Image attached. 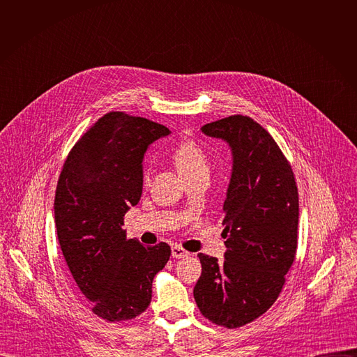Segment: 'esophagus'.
<instances>
[{
	"mask_svg": "<svg viewBox=\"0 0 357 357\" xmlns=\"http://www.w3.org/2000/svg\"><path fill=\"white\" fill-rule=\"evenodd\" d=\"M189 256V251L183 250L181 245H172V257L174 259H185Z\"/></svg>",
	"mask_w": 357,
	"mask_h": 357,
	"instance_id": "obj_1",
	"label": "esophagus"
}]
</instances>
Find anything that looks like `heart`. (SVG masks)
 Masks as SVG:
<instances>
[{
	"mask_svg": "<svg viewBox=\"0 0 357 357\" xmlns=\"http://www.w3.org/2000/svg\"><path fill=\"white\" fill-rule=\"evenodd\" d=\"M174 160L179 172L188 178L200 172H209V158L195 141H183L174 151ZM149 169L144 174V182H149Z\"/></svg>",
	"mask_w": 357,
	"mask_h": 357,
	"instance_id": "b5f03b06",
	"label": "heart"
}]
</instances>
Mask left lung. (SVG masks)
Listing matches in <instances>:
<instances>
[{"instance_id": "8db88e82", "label": "left lung", "mask_w": 357, "mask_h": 357, "mask_svg": "<svg viewBox=\"0 0 357 357\" xmlns=\"http://www.w3.org/2000/svg\"><path fill=\"white\" fill-rule=\"evenodd\" d=\"M200 130L227 142L233 165L223 203L225 261L197 254L193 296L203 317L233 329L261 317L282 289L296 252L298 189L280 146L252 119L230 116Z\"/></svg>"}]
</instances>
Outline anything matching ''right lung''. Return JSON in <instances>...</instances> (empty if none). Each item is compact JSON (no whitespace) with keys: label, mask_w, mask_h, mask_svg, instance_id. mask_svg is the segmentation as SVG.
Masks as SVG:
<instances>
[{"label":"right lung","mask_w":357,"mask_h":357,"mask_svg":"<svg viewBox=\"0 0 357 357\" xmlns=\"http://www.w3.org/2000/svg\"><path fill=\"white\" fill-rule=\"evenodd\" d=\"M171 131L158 123L112 112L69 152L55 195L58 240L72 277L93 314L128 321L151 302L152 280L171 247L127 238L124 216L141 199L148 146Z\"/></svg>","instance_id":"1"}]
</instances>
